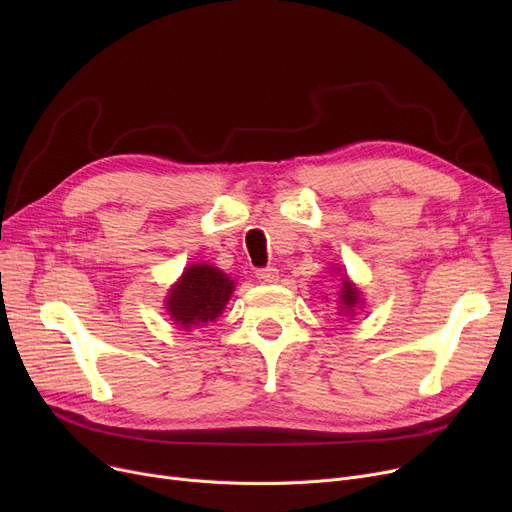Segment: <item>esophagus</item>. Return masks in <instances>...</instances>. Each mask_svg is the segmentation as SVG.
I'll return each mask as SVG.
<instances>
[{
  "label": "esophagus",
  "instance_id": "obj_1",
  "mask_svg": "<svg viewBox=\"0 0 512 512\" xmlns=\"http://www.w3.org/2000/svg\"><path fill=\"white\" fill-rule=\"evenodd\" d=\"M255 276H257V280L263 282V284H274V282H278V270H276V267H261V270L255 272Z\"/></svg>",
  "mask_w": 512,
  "mask_h": 512
}]
</instances>
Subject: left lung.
Here are the masks:
<instances>
[{"label": "left lung", "instance_id": "8db88e82", "mask_svg": "<svg viewBox=\"0 0 512 512\" xmlns=\"http://www.w3.org/2000/svg\"><path fill=\"white\" fill-rule=\"evenodd\" d=\"M340 299H342V305L346 307L348 315H353V307L359 303V292H357V288H355L351 282H346V280H344Z\"/></svg>", "mask_w": 512, "mask_h": 512}]
</instances>
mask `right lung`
<instances>
[{
    "mask_svg": "<svg viewBox=\"0 0 512 512\" xmlns=\"http://www.w3.org/2000/svg\"><path fill=\"white\" fill-rule=\"evenodd\" d=\"M234 282L218 267L191 265L168 297V311L184 330L213 321L226 307Z\"/></svg>",
    "mask_w": 512,
    "mask_h": 512,
    "instance_id": "add662e5",
    "label": "right lung"
}]
</instances>
